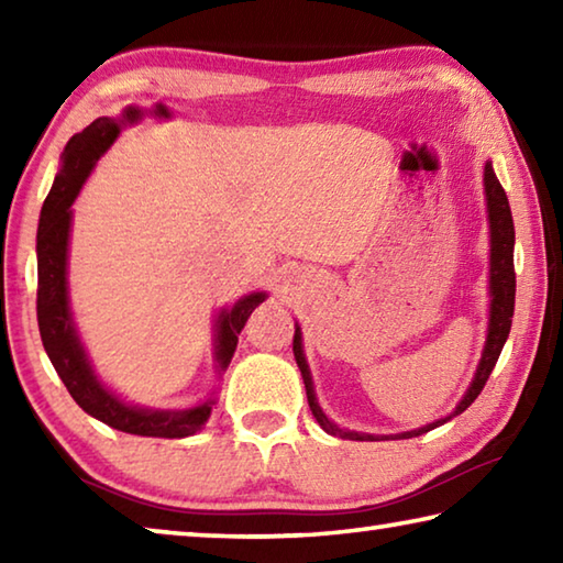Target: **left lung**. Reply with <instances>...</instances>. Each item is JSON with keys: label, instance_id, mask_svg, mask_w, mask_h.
Instances as JSON below:
<instances>
[{"label": "left lung", "instance_id": "1", "mask_svg": "<svg viewBox=\"0 0 563 563\" xmlns=\"http://www.w3.org/2000/svg\"><path fill=\"white\" fill-rule=\"evenodd\" d=\"M484 194H487V213H489V238H492V253H489V330H487V342H484V352L479 360V367H476L474 379L466 395L462 397V402L456 405L454 412L444 419H437V422L419 427V430L405 432V434H395L402 437V440H409V437H419L424 432L434 430V427L444 424L446 419H452L456 415H462L466 407H470L479 393L487 385V379L492 375L494 365L501 355L504 342L509 338L511 330V316H514V295H517V273H514V221H511V208L507 201V194L499 184L497 174H494L492 164L487 161L484 166ZM292 352H295V362H298L302 383H305V393H308V405L312 409V417L318 419V424L332 437H340V440H355V442H375L379 437L375 434H362V432H350V430H340L338 424H332L330 419L322 412L316 397V387H312V377L308 369V362H305L302 355V335L300 328H295V338H292ZM387 440V437H383Z\"/></svg>", "mask_w": 563, "mask_h": 563}]
</instances>
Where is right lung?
<instances>
[{"label": "right lung", "instance_id": "right-lung-1", "mask_svg": "<svg viewBox=\"0 0 563 563\" xmlns=\"http://www.w3.org/2000/svg\"><path fill=\"white\" fill-rule=\"evenodd\" d=\"M154 113L156 117H168V109L164 103H156ZM136 119H141V111L133 107L123 111L121 119L101 117L89 123L81 133L71 136L64 148L62 168L42 206L40 231H36V271H40V283H36V320H40V335L56 375L62 377L74 402L84 412L126 434L180 440V437L196 434L208 422L213 399L188 409H146L121 402L93 375L79 332L74 328L69 288H66V253H69L74 198L79 196L84 180L89 178L99 156L119 136L121 123H131ZM263 300L265 292H251L238 300L231 310H221V316H218L216 360L221 373L233 357L238 335H241L247 318H251V312Z\"/></svg>", "mask_w": 563, "mask_h": 563}]
</instances>
